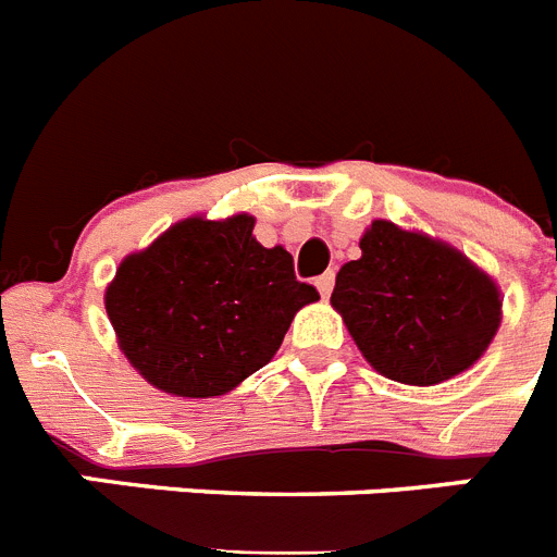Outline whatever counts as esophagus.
Instances as JSON below:
<instances>
[{
	"label": "esophagus",
	"instance_id": "obj_1",
	"mask_svg": "<svg viewBox=\"0 0 557 557\" xmlns=\"http://www.w3.org/2000/svg\"><path fill=\"white\" fill-rule=\"evenodd\" d=\"M314 287H318V293H321L323 298H329V293H332V287H334L332 270H329V273H323V275H318V278H314Z\"/></svg>",
	"mask_w": 557,
	"mask_h": 557
}]
</instances>
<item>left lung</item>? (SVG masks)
I'll use <instances>...</instances> for the list:
<instances>
[{
	"label": "left lung",
	"instance_id": "1",
	"mask_svg": "<svg viewBox=\"0 0 557 557\" xmlns=\"http://www.w3.org/2000/svg\"><path fill=\"white\" fill-rule=\"evenodd\" d=\"M362 256L343 264L332 307L362 357L401 385H441L469 371L502 321L499 287L432 236L373 220Z\"/></svg>",
	"mask_w": 557,
	"mask_h": 557
}]
</instances>
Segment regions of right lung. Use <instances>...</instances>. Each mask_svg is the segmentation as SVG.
<instances>
[{"label":"right lung","instance_id":"1","mask_svg":"<svg viewBox=\"0 0 557 557\" xmlns=\"http://www.w3.org/2000/svg\"><path fill=\"white\" fill-rule=\"evenodd\" d=\"M321 295L293 256L256 243L253 218H189L122 259L106 312L131 366L159 391H234L282 346L295 312Z\"/></svg>","mask_w":557,"mask_h":557}]
</instances>
